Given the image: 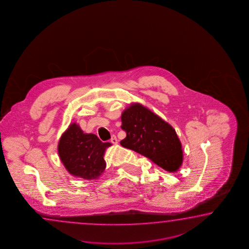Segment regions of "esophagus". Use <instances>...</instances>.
I'll list each match as a JSON object with an SVG mask.
<instances>
[{"label": "esophagus", "instance_id": "obj_1", "mask_svg": "<svg viewBox=\"0 0 249 249\" xmlns=\"http://www.w3.org/2000/svg\"><path fill=\"white\" fill-rule=\"evenodd\" d=\"M110 142L113 143V144H117V143H118V140H117V137L115 136V135H113L112 138L110 139Z\"/></svg>", "mask_w": 249, "mask_h": 249}]
</instances>
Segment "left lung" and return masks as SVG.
<instances>
[{"instance_id": "obj_1", "label": "left lung", "mask_w": 249, "mask_h": 249, "mask_svg": "<svg viewBox=\"0 0 249 249\" xmlns=\"http://www.w3.org/2000/svg\"><path fill=\"white\" fill-rule=\"evenodd\" d=\"M126 137L124 147L146 156L165 171L175 172L183 161L182 145L174 128L140 103H132L121 116Z\"/></svg>"}]
</instances>
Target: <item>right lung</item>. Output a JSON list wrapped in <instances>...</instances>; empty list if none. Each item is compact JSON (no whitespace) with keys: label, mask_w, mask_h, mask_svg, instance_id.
I'll use <instances>...</instances> for the list:
<instances>
[{"label":"right lung","mask_w":249,"mask_h":249,"mask_svg":"<svg viewBox=\"0 0 249 249\" xmlns=\"http://www.w3.org/2000/svg\"><path fill=\"white\" fill-rule=\"evenodd\" d=\"M108 142H101L93 133H84L76 123L70 124L58 143V154L64 167L74 177L96 179L106 168L103 156Z\"/></svg>","instance_id":"obj_1"}]
</instances>
